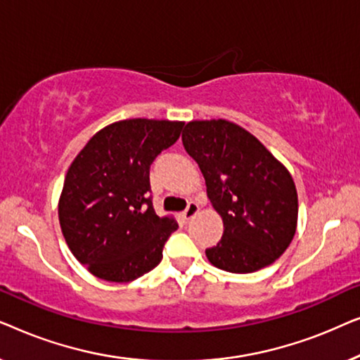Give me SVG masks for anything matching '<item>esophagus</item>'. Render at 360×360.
Listing matches in <instances>:
<instances>
[{
	"mask_svg": "<svg viewBox=\"0 0 360 360\" xmlns=\"http://www.w3.org/2000/svg\"><path fill=\"white\" fill-rule=\"evenodd\" d=\"M200 211V206L196 203H188V206H186V210L181 213V219H184V223H188V221L193 218V216L198 213Z\"/></svg>",
	"mask_w": 360,
	"mask_h": 360,
	"instance_id": "esophagus-1",
	"label": "esophagus"
}]
</instances>
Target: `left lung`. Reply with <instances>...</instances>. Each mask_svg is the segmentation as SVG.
I'll return each mask as SVG.
<instances>
[{
	"instance_id": "obj_1",
	"label": "left lung",
	"mask_w": 360,
	"mask_h": 360,
	"mask_svg": "<svg viewBox=\"0 0 360 360\" xmlns=\"http://www.w3.org/2000/svg\"><path fill=\"white\" fill-rule=\"evenodd\" d=\"M181 142L224 224L219 243L206 249L210 262L233 274L274 264L297 231L298 195L290 172L257 137L226 120L188 122Z\"/></svg>"
}]
</instances>
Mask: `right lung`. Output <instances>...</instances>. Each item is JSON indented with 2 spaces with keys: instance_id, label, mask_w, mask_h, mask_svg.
Returning <instances> with one entry per match:
<instances>
[{
  "instance_id": "obj_1",
  "label": "right lung",
  "mask_w": 360,
  "mask_h": 360,
  "mask_svg": "<svg viewBox=\"0 0 360 360\" xmlns=\"http://www.w3.org/2000/svg\"><path fill=\"white\" fill-rule=\"evenodd\" d=\"M185 122L124 120L98 131L67 172L58 221L77 260L98 278L126 283L162 260V249L179 228L155 214L149 170L174 146Z\"/></svg>"
}]
</instances>
